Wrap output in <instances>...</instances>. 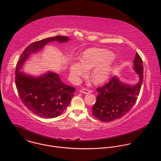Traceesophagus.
<instances>
[{"label": "esophagus", "mask_w": 161, "mask_h": 161, "mask_svg": "<svg viewBox=\"0 0 161 161\" xmlns=\"http://www.w3.org/2000/svg\"><path fill=\"white\" fill-rule=\"evenodd\" d=\"M80 92L81 93H85V94H88L91 92H92L91 90H89V89H81L80 91Z\"/></svg>", "instance_id": "1"}]
</instances>
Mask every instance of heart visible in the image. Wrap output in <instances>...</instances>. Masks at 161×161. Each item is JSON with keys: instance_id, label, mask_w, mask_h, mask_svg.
<instances>
[{"instance_id": "1", "label": "heart", "mask_w": 161, "mask_h": 161, "mask_svg": "<svg viewBox=\"0 0 161 161\" xmlns=\"http://www.w3.org/2000/svg\"><path fill=\"white\" fill-rule=\"evenodd\" d=\"M114 58V53L107 49L96 47L88 49L82 53L79 61L70 64V75L77 80L87 74V70L93 68L91 73L92 81L96 84L103 82L112 72V60Z\"/></svg>"}]
</instances>
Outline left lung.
I'll list each match as a JSON object with an SVG mask.
<instances>
[{
  "instance_id": "obj_1",
  "label": "left lung",
  "mask_w": 161,
  "mask_h": 161,
  "mask_svg": "<svg viewBox=\"0 0 161 161\" xmlns=\"http://www.w3.org/2000/svg\"><path fill=\"white\" fill-rule=\"evenodd\" d=\"M134 70L139 82L130 86L114 76L103 86L98 87L97 100L92 108V115L100 121L108 122L126 114L137 100L143 80L142 61L138 53L133 61Z\"/></svg>"
}]
</instances>
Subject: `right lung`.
<instances>
[{
	"instance_id": "obj_1",
	"label": "right lung",
	"mask_w": 161,
	"mask_h": 161,
	"mask_svg": "<svg viewBox=\"0 0 161 161\" xmlns=\"http://www.w3.org/2000/svg\"><path fill=\"white\" fill-rule=\"evenodd\" d=\"M68 40V36H56L33 42L25 49L19 59L15 69L17 89L22 103L35 115L46 118L59 116L69 106L75 89L64 84L56 73L49 72L35 77L19 72L20 69L29 56L41 50L47 43Z\"/></svg>"
}]
</instances>
